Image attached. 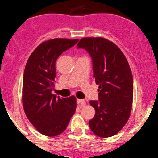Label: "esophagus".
I'll return each mask as SVG.
<instances>
[{
	"label": "esophagus",
	"instance_id": "obj_1",
	"mask_svg": "<svg viewBox=\"0 0 158 158\" xmlns=\"http://www.w3.org/2000/svg\"><path fill=\"white\" fill-rule=\"evenodd\" d=\"M77 103H78V104L81 105L82 106H85V100H83V99H77Z\"/></svg>",
	"mask_w": 158,
	"mask_h": 158
}]
</instances>
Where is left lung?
I'll list each match as a JSON object with an SVG mask.
<instances>
[{"label": "left lung", "mask_w": 158, "mask_h": 158, "mask_svg": "<svg viewBox=\"0 0 158 158\" xmlns=\"http://www.w3.org/2000/svg\"><path fill=\"white\" fill-rule=\"evenodd\" d=\"M78 48L86 49L92 59L93 77L98 85V100L90 101L95 110L89 122L95 135L109 138L128 122L133 101V76L128 62L117 45L103 37H84Z\"/></svg>", "instance_id": "8db88e82"}]
</instances>
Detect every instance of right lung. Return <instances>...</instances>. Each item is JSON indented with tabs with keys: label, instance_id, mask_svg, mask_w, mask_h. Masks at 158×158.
<instances>
[{
	"label": "right lung",
	"instance_id": "obj_1",
	"mask_svg": "<svg viewBox=\"0 0 158 158\" xmlns=\"http://www.w3.org/2000/svg\"><path fill=\"white\" fill-rule=\"evenodd\" d=\"M79 40L55 38L41 43L30 56L23 79L22 101L28 120L42 135L54 137L66 130L76 109V98L51 93L55 86L56 61Z\"/></svg>",
	"mask_w": 158,
	"mask_h": 158
}]
</instances>
